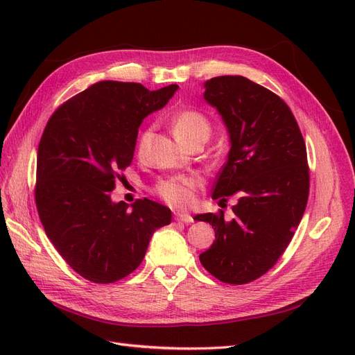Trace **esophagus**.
<instances>
[{"label":"esophagus","mask_w":355,"mask_h":355,"mask_svg":"<svg viewBox=\"0 0 355 355\" xmlns=\"http://www.w3.org/2000/svg\"><path fill=\"white\" fill-rule=\"evenodd\" d=\"M173 218L176 222H184V223H191L194 222V219H192V216L189 213H184V211H175Z\"/></svg>","instance_id":"34e87169"}]
</instances>
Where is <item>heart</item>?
Segmentation results:
<instances>
[{
    "instance_id": "1",
    "label": "heart",
    "mask_w": 355,
    "mask_h": 355,
    "mask_svg": "<svg viewBox=\"0 0 355 355\" xmlns=\"http://www.w3.org/2000/svg\"><path fill=\"white\" fill-rule=\"evenodd\" d=\"M171 127H173V133L178 137L180 144L187 145L196 137H209L210 136V123L202 114L185 110L173 115L171 118ZM151 130L146 128L139 137V148H144L148 142ZM198 187V182L194 178H178V179H167L157 187L158 196L166 200L168 204L175 207H185L194 198V191Z\"/></svg>"
}]
</instances>
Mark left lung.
<instances>
[{
	"instance_id": "8db88e82",
	"label": "left lung",
	"mask_w": 355,
	"mask_h": 355,
	"mask_svg": "<svg viewBox=\"0 0 355 355\" xmlns=\"http://www.w3.org/2000/svg\"><path fill=\"white\" fill-rule=\"evenodd\" d=\"M204 101L227 127L230 153L213 200L237 196L234 218L197 214L214 230L200 262L218 280L245 284L263 275L283 254L304 216L309 192L306 148L288 106L240 75L204 83Z\"/></svg>"
}]
</instances>
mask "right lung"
Segmentation results:
<instances>
[{
	"mask_svg": "<svg viewBox=\"0 0 355 355\" xmlns=\"http://www.w3.org/2000/svg\"><path fill=\"white\" fill-rule=\"evenodd\" d=\"M178 89L94 83L63 103L41 136L35 188L41 223L72 270L93 283L133 272L153 234L171 222L163 204L144 198L128 209L112 201L111 191L132 163L142 121L164 108Z\"/></svg>",
	"mask_w": 355,
	"mask_h": 355,
	"instance_id": "add662e5",
	"label": "right lung"
}]
</instances>
